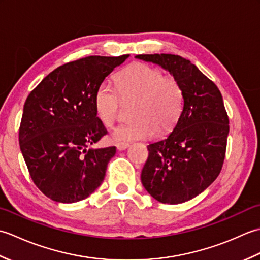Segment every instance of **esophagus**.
<instances>
[{
	"instance_id": "esophagus-1",
	"label": "esophagus",
	"mask_w": 260,
	"mask_h": 260,
	"mask_svg": "<svg viewBox=\"0 0 260 260\" xmlns=\"http://www.w3.org/2000/svg\"><path fill=\"white\" fill-rule=\"evenodd\" d=\"M128 146H129L128 143H117V144H116V147H117V150L119 151H124Z\"/></svg>"
}]
</instances>
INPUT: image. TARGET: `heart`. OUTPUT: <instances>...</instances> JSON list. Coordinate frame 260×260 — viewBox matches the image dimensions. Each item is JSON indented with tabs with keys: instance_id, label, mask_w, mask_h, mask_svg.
I'll use <instances>...</instances> for the list:
<instances>
[{
	"instance_id": "obj_1",
	"label": "heart",
	"mask_w": 260,
	"mask_h": 260,
	"mask_svg": "<svg viewBox=\"0 0 260 260\" xmlns=\"http://www.w3.org/2000/svg\"><path fill=\"white\" fill-rule=\"evenodd\" d=\"M116 86L103 81L93 96V106L102 123L112 127L119 118L121 99L136 98L132 116L134 119L113 131V140L125 143L150 140L172 131L184 107V90L173 76L150 64L136 62L120 70L115 77Z\"/></svg>"
}]
</instances>
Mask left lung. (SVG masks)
Listing matches in <instances>:
<instances>
[{
    "label": "left lung",
    "instance_id": "obj_1",
    "mask_svg": "<svg viewBox=\"0 0 260 260\" xmlns=\"http://www.w3.org/2000/svg\"><path fill=\"white\" fill-rule=\"evenodd\" d=\"M159 64L180 81L184 107L168 139L147 146L148 157L141 180L146 191L162 203L178 204L200 194L222 169L229 118L221 92L190 60L178 54H139Z\"/></svg>",
    "mask_w": 260,
    "mask_h": 260
}]
</instances>
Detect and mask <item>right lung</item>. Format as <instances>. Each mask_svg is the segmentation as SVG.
<instances>
[{"mask_svg": "<svg viewBox=\"0 0 260 260\" xmlns=\"http://www.w3.org/2000/svg\"><path fill=\"white\" fill-rule=\"evenodd\" d=\"M128 58L89 56L54 69L27 96L19 143L32 181L51 200L74 203L103 183L115 146L90 148L107 131L93 96Z\"/></svg>", "mask_w": 260, "mask_h": 260, "instance_id": "1", "label": "right lung"}]
</instances>
